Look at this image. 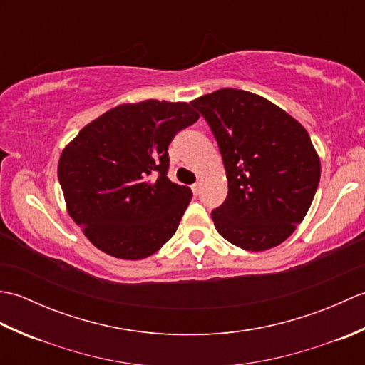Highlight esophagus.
<instances>
[{"mask_svg":"<svg viewBox=\"0 0 365 365\" xmlns=\"http://www.w3.org/2000/svg\"><path fill=\"white\" fill-rule=\"evenodd\" d=\"M191 190H192V192H195V195L197 196V195H199V191H200V183H199V182L192 183V185H191Z\"/></svg>","mask_w":365,"mask_h":365,"instance_id":"esophagus-1","label":"esophagus"}]
</instances>
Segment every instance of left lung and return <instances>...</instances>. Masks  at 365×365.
<instances>
[{
	"instance_id": "obj_1",
	"label": "left lung",
	"mask_w": 365,
	"mask_h": 365,
	"mask_svg": "<svg viewBox=\"0 0 365 365\" xmlns=\"http://www.w3.org/2000/svg\"><path fill=\"white\" fill-rule=\"evenodd\" d=\"M218 143L229 192L212 212L216 230L238 247L281 245L311 207L320 160L309 133L274 103L224 88L192 100Z\"/></svg>"
}]
</instances>
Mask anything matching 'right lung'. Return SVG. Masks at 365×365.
<instances>
[{"instance_id": "right-lung-1", "label": "right lung", "mask_w": 365, "mask_h": 365, "mask_svg": "<svg viewBox=\"0 0 365 365\" xmlns=\"http://www.w3.org/2000/svg\"><path fill=\"white\" fill-rule=\"evenodd\" d=\"M197 119L188 103L144 100L113 108L66 147L67 210L100 251L145 259L175 234L192 192L168 178V147Z\"/></svg>"}]
</instances>
